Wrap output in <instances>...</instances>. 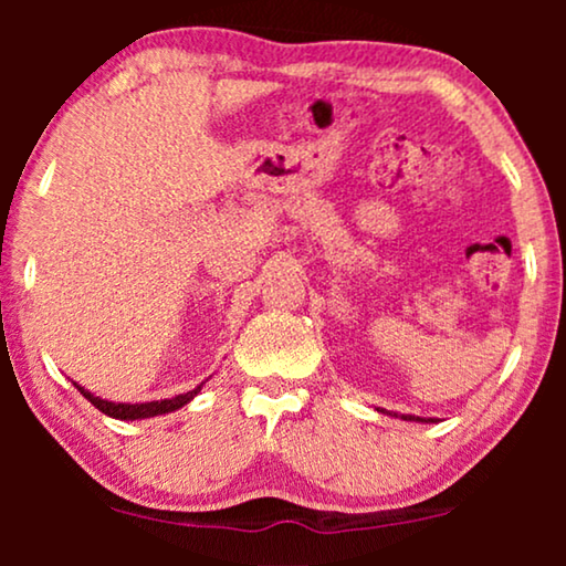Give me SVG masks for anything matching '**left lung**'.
I'll use <instances>...</instances> for the list:
<instances>
[{"label": "left lung", "mask_w": 566, "mask_h": 566, "mask_svg": "<svg viewBox=\"0 0 566 566\" xmlns=\"http://www.w3.org/2000/svg\"><path fill=\"white\" fill-rule=\"evenodd\" d=\"M401 420H417V422H432V420H422V417H415V415H401Z\"/></svg>", "instance_id": "left-lung-1"}]
</instances>
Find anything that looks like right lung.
<instances>
[{"label": "right lung", "mask_w": 566, "mask_h": 566, "mask_svg": "<svg viewBox=\"0 0 566 566\" xmlns=\"http://www.w3.org/2000/svg\"><path fill=\"white\" fill-rule=\"evenodd\" d=\"M76 389L82 391V397L90 401V405H95L99 412L107 415V417H115V420H144V417H157V415H167V412H175V409H180L188 405V401L196 397L200 391V386L196 389L188 391V394H177L172 399H161V401H144V405H115V401H107V399H99L95 394L84 391L82 386H76Z\"/></svg>", "instance_id": "1"}]
</instances>
